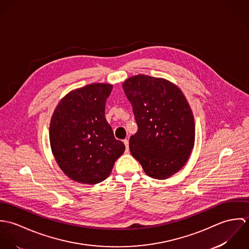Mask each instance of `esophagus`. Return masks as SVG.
<instances>
[{"label":"esophagus","instance_id":"1","mask_svg":"<svg viewBox=\"0 0 249 249\" xmlns=\"http://www.w3.org/2000/svg\"><path fill=\"white\" fill-rule=\"evenodd\" d=\"M124 145H125V151L126 152H128V150H129V142H128V140L127 139H124Z\"/></svg>","mask_w":249,"mask_h":249}]
</instances>
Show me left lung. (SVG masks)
<instances>
[{"label": "left lung", "instance_id": "1", "mask_svg": "<svg viewBox=\"0 0 249 249\" xmlns=\"http://www.w3.org/2000/svg\"><path fill=\"white\" fill-rule=\"evenodd\" d=\"M138 131L129 139L144 173L166 179L185 165L195 144V120L184 94L167 79L138 74L123 84Z\"/></svg>", "mask_w": 249, "mask_h": 249}]
</instances>
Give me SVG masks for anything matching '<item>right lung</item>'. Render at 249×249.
Returning a JSON list of instances; mask_svg holds the SVG:
<instances>
[{
  "instance_id": "add662e5",
  "label": "right lung",
  "mask_w": 249,
  "mask_h": 249,
  "mask_svg": "<svg viewBox=\"0 0 249 249\" xmlns=\"http://www.w3.org/2000/svg\"><path fill=\"white\" fill-rule=\"evenodd\" d=\"M112 88L107 83H92L71 91L52 116L53 154L63 173L78 183L93 185L107 179L125 149L106 119Z\"/></svg>"
}]
</instances>
